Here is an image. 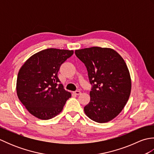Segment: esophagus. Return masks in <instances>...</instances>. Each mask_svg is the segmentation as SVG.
<instances>
[{
	"mask_svg": "<svg viewBox=\"0 0 154 154\" xmlns=\"http://www.w3.org/2000/svg\"><path fill=\"white\" fill-rule=\"evenodd\" d=\"M73 93L75 94H76V95H79V94H81V91H75L73 92Z\"/></svg>",
	"mask_w": 154,
	"mask_h": 154,
	"instance_id": "obj_1",
	"label": "esophagus"
}]
</instances>
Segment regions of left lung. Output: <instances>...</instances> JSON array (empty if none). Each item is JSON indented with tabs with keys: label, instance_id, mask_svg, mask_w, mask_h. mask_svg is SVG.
Here are the masks:
<instances>
[{
	"label": "left lung",
	"instance_id": "1",
	"mask_svg": "<svg viewBox=\"0 0 154 154\" xmlns=\"http://www.w3.org/2000/svg\"><path fill=\"white\" fill-rule=\"evenodd\" d=\"M75 54L86 66L92 85L85 113L94 122H109L122 110L131 92L125 61L111 48L92 47L75 50Z\"/></svg>",
	"mask_w": 154,
	"mask_h": 154
}]
</instances>
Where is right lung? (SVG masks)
<instances>
[{"mask_svg":"<svg viewBox=\"0 0 154 154\" xmlns=\"http://www.w3.org/2000/svg\"><path fill=\"white\" fill-rule=\"evenodd\" d=\"M73 50L48 48L34 54L20 69L16 93L32 115L42 120L57 116L71 94L63 89L57 77L62 63Z\"/></svg>","mask_w":154,"mask_h":154,"instance_id":"obj_1","label":"right lung"}]
</instances>
